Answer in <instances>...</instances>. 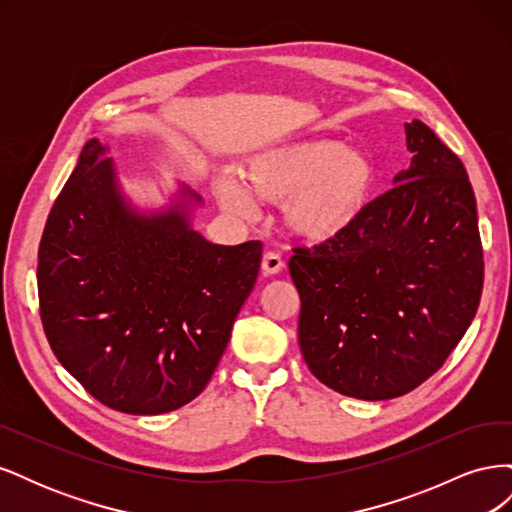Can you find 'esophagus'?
Instances as JSON below:
<instances>
[{"label": "esophagus", "instance_id": "1", "mask_svg": "<svg viewBox=\"0 0 512 512\" xmlns=\"http://www.w3.org/2000/svg\"><path fill=\"white\" fill-rule=\"evenodd\" d=\"M282 269H284L282 256L277 252H265V256H262V271H265V275H275Z\"/></svg>", "mask_w": 512, "mask_h": 512}]
</instances>
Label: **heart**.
Segmentation results:
<instances>
[{"mask_svg":"<svg viewBox=\"0 0 512 512\" xmlns=\"http://www.w3.org/2000/svg\"><path fill=\"white\" fill-rule=\"evenodd\" d=\"M245 183L260 200L284 203V222L294 235L329 241L361 218L376 188V168L365 153L322 138L258 153L245 166ZM215 192L226 211L254 215L252 195L237 179L222 177Z\"/></svg>","mask_w":512,"mask_h":512,"instance_id":"obj_1","label":"heart"}]
</instances>
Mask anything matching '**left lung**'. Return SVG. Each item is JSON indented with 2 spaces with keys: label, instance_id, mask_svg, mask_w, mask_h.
Wrapping results in <instances>:
<instances>
[{
  "label": "left lung",
  "instance_id": "1",
  "mask_svg": "<svg viewBox=\"0 0 512 512\" xmlns=\"http://www.w3.org/2000/svg\"><path fill=\"white\" fill-rule=\"evenodd\" d=\"M393 188L342 235L294 247L299 346L329 389L380 401L406 395L444 365L483 292V245L466 168L423 121Z\"/></svg>",
  "mask_w": 512,
  "mask_h": 512
}]
</instances>
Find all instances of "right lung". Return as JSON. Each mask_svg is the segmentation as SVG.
Masks as SVG:
<instances>
[{"instance_id":"obj_1","label":"right lung","mask_w":512,"mask_h":512,"mask_svg":"<svg viewBox=\"0 0 512 512\" xmlns=\"http://www.w3.org/2000/svg\"><path fill=\"white\" fill-rule=\"evenodd\" d=\"M91 138L46 220L38 297L46 339L104 406L164 414L203 393L256 284L262 243L215 245L190 224L200 196L166 209L123 196Z\"/></svg>"}]
</instances>
